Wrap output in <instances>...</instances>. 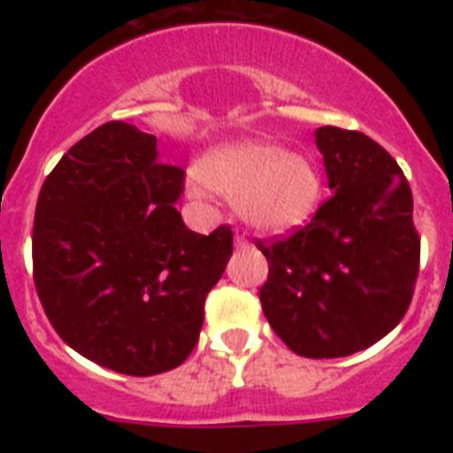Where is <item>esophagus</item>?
I'll return each instance as SVG.
<instances>
[{
	"mask_svg": "<svg viewBox=\"0 0 453 453\" xmlns=\"http://www.w3.org/2000/svg\"><path fill=\"white\" fill-rule=\"evenodd\" d=\"M234 244H237V247H244V244H247V240H244V234H234Z\"/></svg>",
	"mask_w": 453,
	"mask_h": 453,
	"instance_id": "34e87169",
	"label": "esophagus"
}]
</instances>
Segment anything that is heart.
Instances as JSON below:
<instances>
[{"label": "heart", "instance_id": "heart-1", "mask_svg": "<svg viewBox=\"0 0 453 453\" xmlns=\"http://www.w3.org/2000/svg\"><path fill=\"white\" fill-rule=\"evenodd\" d=\"M216 190L240 204L247 223L270 234L305 226L322 197V178L308 159L270 141H237L213 150L190 190Z\"/></svg>", "mask_w": 453, "mask_h": 453}]
</instances>
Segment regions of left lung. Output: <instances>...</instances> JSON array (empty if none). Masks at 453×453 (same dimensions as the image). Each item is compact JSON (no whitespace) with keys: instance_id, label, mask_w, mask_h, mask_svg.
I'll list each match as a JSON object with an SVG mask.
<instances>
[{"instance_id":"obj_1","label":"left lung","mask_w":453,"mask_h":453,"mask_svg":"<svg viewBox=\"0 0 453 453\" xmlns=\"http://www.w3.org/2000/svg\"><path fill=\"white\" fill-rule=\"evenodd\" d=\"M331 195L308 226L258 249L268 258L261 305L301 357H345L393 331L418 277L421 240L402 169L359 131L322 127Z\"/></svg>"}]
</instances>
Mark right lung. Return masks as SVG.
Here are the masks:
<instances>
[{
	"label": "right lung",
	"mask_w": 453,
	"mask_h": 453,
	"mask_svg": "<svg viewBox=\"0 0 453 453\" xmlns=\"http://www.w3.org/2000/svg\"><path fill=\"white\" fill-rule=\"evenodd\" d=\"M183 169L127 122L84 136L46 176L35 211V287L58 336L96 365L155 376L197 345L204 298L226 273L233 230H188Z\"/></svg>",
	"instance_id": "1"
}]
</instances>
